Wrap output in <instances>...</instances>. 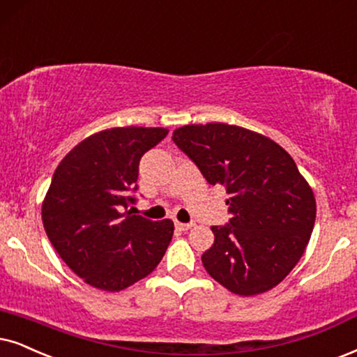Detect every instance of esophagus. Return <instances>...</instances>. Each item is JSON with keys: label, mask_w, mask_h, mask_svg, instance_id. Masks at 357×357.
I'll return each instance as SVG.
<instances>
[{"label": "esophagus", "mask_w": 357, "mask_h": 357, "mask_svg": "<svg viewBox=\"0 0 357 357\" xmlns=\"http://www.w3.org/2000/svg\"><path fill=\"white\" fill-rule=\"evenodd\" d=\"M174 227L178 229V231H183V232H186V231H189V229L191 227H194V224L191 222V224H183V222H176L174 224Z\"/></svg>", "instance_id": "34e87169"}]
</instances>
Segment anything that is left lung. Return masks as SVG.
<instances>
[{
	"instance_id": "obj_1",
	"label": "left lung",
	"mask_w": 357,
	"mask_h": 357,
	"mask_svg": "<svg viewBox=\"0 0 357 357\" xmlns=\"http://www.w3.org/2000/svg\"><path fill=\"white\" fill-rule=\"evenodd\" d=\"M173 142L229 194L232 218L211 227L214 243L202 254L207 273L241 296L272 290L298 264L317 218L313 189L293 158L273 139L227 123L184 125Z\"/></svg>"
}]
</instances>
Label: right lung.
Returning a JSON list of instances; mask_svg holds the SVG:
<instances>
[{
  "label": "right lung",
  "mask_w": 357,
  "mask_h": 357,
  "mask_svg": "<svg viewBox=\"0 0 357 357\" xmlns=\"http://www.w3.org/2000/svg\"><path fill=\"white\" fill-rule=\"evenodd\" d=\"M168 128L116 126L90 135L64 156L43 201V224L75 275L103 291H120L158 267L174 232L126 211L135 202L138 165Z\"/></svg>",
  "instance_id": "add662e5"
}]
</instances>
